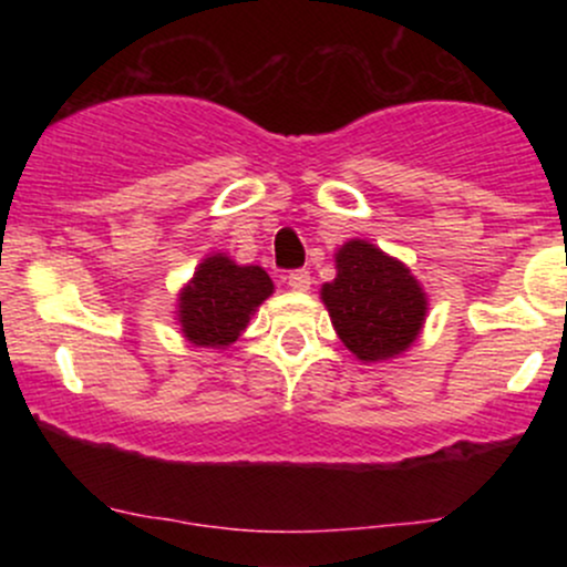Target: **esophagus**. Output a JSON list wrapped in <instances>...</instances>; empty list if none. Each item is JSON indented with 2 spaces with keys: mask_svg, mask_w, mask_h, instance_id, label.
Masks as SVG:
<instances>
[{
  "mask_svg": "<svg viewBox=\"0 0 567 567\" xmlns=\"http://www.w3.org/2000/svg\"><path fill=\"white\" fill-rule=\"evenodd\" d=\"M288 288L290 290H296V292H303V290H309V285H311V275L306 269H296V271H290L288 277Z\"/></svg>",
  "mask_w": 567,
  "mask_h": 567,
  "instance_id": "obj_1",
  "label": "esophagus"
}]
</instances>
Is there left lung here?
Returning a JSON list of instances; mask_svg holds the SVG:
<instances>
[{"mask_svg":"<svg viewBox=\"0 0 567 567\" xmlns=\"http://www.w3.org/2000/svg\"><path fill=\"white\" fill-rule=\"evenodd\" d=\"M336 266L338 275L322 288V301L351 354L375 362L405 351L426 317L424 290L408 266L362 239L343 245Z\"/></svg>","mask_w":567,"mask_h":567,"instance_id":"obj_1","label":"left lung"}]
</instances>
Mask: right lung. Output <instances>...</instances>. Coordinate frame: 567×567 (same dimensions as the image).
<instances>
[{"label": "right lung", "mask_w": 567, "mask_h": 567, "mask_svg": "<svg viewBox=\"0 0 567 567\" xmlns=\"http://www.w3.org/2000/svg\"><path fill=\"white\" fill-rule=\"evenodd\" d=\"M271 290L275 285L261 266H237L220 252L205 258L181 292L184 336L197 347H229Z\"/></svg>", "instance_id": "obj_1"}]
</instances>
